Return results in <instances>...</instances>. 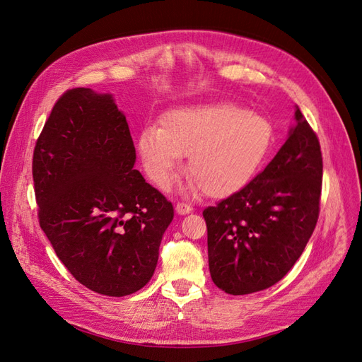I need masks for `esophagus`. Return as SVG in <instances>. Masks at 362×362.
<instances>
[{
    "mask_svg": "<svg viewBox=\"0 0 362 362\" xmlns=\"http://www.w3.org/2000/svg\"><path fill=\"white\" fill-rule=\"evenodd\" d=\"M175 210H177V213H178L180 216H184V214L192 213L193 208H192L190 205H187V204H184V202H178L177 206H175Z\"/></svg>",
    "mask_w": 362,
    "mask_h": 362,
    "instance_id": "esophagus-1",
    "label": "esophagus"
}]
</instances>
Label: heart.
<instances>
[{"label":"heart","instance_id":"1","mask_svg":"<svg viewBox=\"0 0 362 362\" xmlns=\"http://www.w3.org/2000/svg\"><path fill=\"white\" fill-rule=\"evenodd\" d=\"M275 137L270 119L233 103H204L172 108L161 125L148 124L137 151L148 178L166 189L182 154L192 173L185 189H204L225 198L243 189L266 160Z\"/></svg>","mask_w":362,"mask_h":362}]
</instances>
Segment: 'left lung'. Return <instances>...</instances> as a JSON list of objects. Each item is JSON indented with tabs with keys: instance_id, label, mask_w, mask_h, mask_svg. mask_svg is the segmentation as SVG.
Segmentation results:
<instances>
[{
	"instance_id": "1",
	"label": "left lung",
	"mask_w": 362,
	"mask_h": 362,
	"mask_svg": "<svg viewBox=\"0 0 362 362\" xmlns=\"http://www.w3.org/2000/svg\"><path fill=\"white\" fill-rule=\"evenodd\" d=\"M323 161L300 113L286 144L257 178L204 210L216 286L240 296L275 286L296 264L319 218Z\"/></svg>"
}]
</instances>
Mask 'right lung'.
<instances>
[{"label": "right lung", "instance_id": "right-lung-1", "mask_svg": "<svg viewBox=\"0 0 362 362\" xmlns=\"http://www.w3.org/2000/svg\"><path fill=\"white\" fill-rule=\"evenodd\" d=\"M134 164L113 95L86 87L56 103L33 156L40 228L76 281L113 298L149 282L173 221L172 204Z\"/></svg>", "mask_w": 362, "mask_h": 362}]
</instances>
